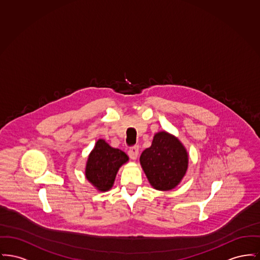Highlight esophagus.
Returning a JSON list of instances; mask_svg holds the SVG:
<instances>
[{"mask_svg":"<svg viewBox=\"0 0 260 260\" xmlns=\"http://www.w3.org/2000/svg\"><path fill=\"white\" fill-rule=\"evenodd\" d=\"M127 154H128L131 159L136 160L137 156H138V146L131 147V148L128 149V151H127Z\"/></svg>","mask_w":260,"mask_h":260,"instance_id":"1","label":"esophagus"}]
</instances>
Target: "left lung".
Segmentation results:
<instances>
[{
	"instance_id": "1",
	"label": "left lung",
	"mask_w": 260,
	"mask_h": 260,
	"mask_svg": "<svg viewBox=\"0 0 260 260\" xmlns=\"http://www.w3.org/2000/svg\"><path fill=\"white\" fill-rule=\"evenodd\" d=\"M140 164L151 185L157 190L167 191L174 188L183 178L188 156L177 138L161 132L154 136L151 147L142 152Z\"/></svg>"
}]
</instances>
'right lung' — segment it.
Here are the masks:
<instances>
[{"label": "right lung", "instance_id": "right-lung-1", "mask_svg": "<svg viewBox=\"0 0 260 260\" xmlns=\"http://www.w3.org/2000/svg\"><path fill=\"white\" fill-rule=\"evenodd\" d=\"M127 160L128 158L123 151L112 148L103 139H99L87 159V180L100 191L109 190L119 168Z\"/></svg>", "mask_w": 260, "mask_h": 260}]
</instances>
